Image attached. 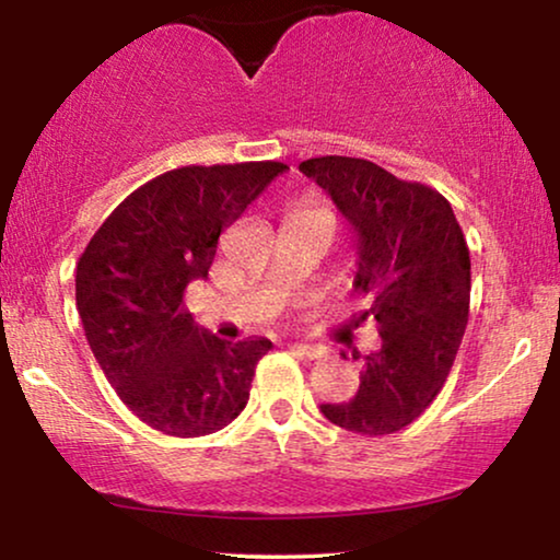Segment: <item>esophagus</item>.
Segmentation results:
<instances>
[{"mask_svg":"<svg viewBox=\"0 0 560 560\" xmlns=\"http://www.w3.org/2000/svg\"><path fill=\"white\" fill-rule=\"evenodd\" d=\"M298 354L305 359H320L324 357V347H316V343H295Z\"/></svg>","mask_w":560,"mask_h":560,"instance_id":"1","label":"esophagus"}]
</instances>
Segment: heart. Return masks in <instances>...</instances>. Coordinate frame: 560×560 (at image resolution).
Segmentation results:
<instances>
[{"instance_id":"obj_1","label":"heart","mask_w":560,"mask_h":560,"mask_svg":"<svg viewBox=\"0 0 560 560\" xmlns=\"http://www.w3.org/2000/svg\"><path fill=\"white\" fill-rule=\"evenodd\" d=\"M293 217H316V219H324L328 224H336L334 219V211L328 209L324 201H318V198H303V201H298L293 209H290Z\"/></svg>"}]
</instances>
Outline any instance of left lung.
I'll list each match as a JSON object with an SVG mask.
<instances>
[{
  "label": "left lung",
  "mask_w": 560,
  "mask_h": 560,
  "mask_svg": "<svg viewBox=\"0 0 560 560\" xmlns=\"http://www.w3.org/2000/svg\"><path fill=\"white\" fill-rule=\"evenodd\" d=\"M301 171L354 226V290L370 303L354 326L372 320L382 339L364 357L359 393L320 412L351 433H397L435 400L462 347L471 293L464 232L439 190L370 160L311 158Z\"/></svg>",
  "instance_id": "obj_1"
}]
</instances>
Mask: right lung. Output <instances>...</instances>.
Listing matches in <instances>:
<instances>
[{
	"mask_svg": "<svg viewBox=\"0 0 560 560\" xmlns=\"http://www.w3.org/2000/svg\"><path fill=\"white\" fill-rule=\"evenodd\" d=\"M282 171L275 160L175 167L129 194L79 257L75 308L89 347L121 402L155 431L217 433L249 400L272 343L211 336L183 298L209 278L221 232Z\"/></svg>",
	"mask_w": 560,
	"mask_h": 560,
	"instance_id": "1",
	"label": "right lung"
}]
</instances>
